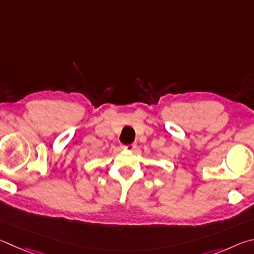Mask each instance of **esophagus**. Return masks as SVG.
<instances>
[{"mask_svg":"<svg viewBox=\"0 0 254 254\" xmlns=\"http://www.w3.org/2000/svg\"><path fill=\"white\" fill-rule=\"evenodd\" d=\"M136 143H132V144H129V145H124L123 148L124 149H127V150H134L136 148Z\"/></svg>","mask_w":254,"mask_h":254,"instance_id":"1","label":"esophagus"}]
</instances>
